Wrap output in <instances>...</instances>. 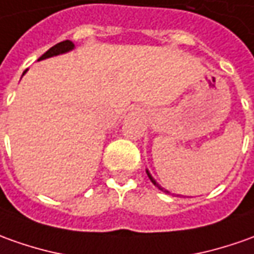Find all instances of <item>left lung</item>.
<instances>
[{
  "label": "left lung",
  "mask_w": 254,
  "mask_h": 254,
  "mask_svg": "<svg viewBox=\"0 0 254 254\" xmlns=\"http://www.w3.org/2000/svg\"><path fill=\"white\" fill-rule=\"evenodd\" d=\"M146 172H147V177L150 178V181H151V182H153V184H154V185H156L157 188H158V189H160V190H163V192H165V193H170V192H168V190H165V189H164V188H161V186H160V185H158V184H157L156 181H154V178H153V177H151V175H150V172H149V171H146Z\"/></svg>",
  "instance_id": "1"
}]
</instances>
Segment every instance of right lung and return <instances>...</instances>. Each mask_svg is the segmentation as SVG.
<instances>
[{
    "label": "right lung",
    "mask_w": 254,
    "mask_h": 254,
    "mask_svg": "<svg viewBox=\"0 0 254 254\" xmlns=\"http://www.w3.org/2000/svg\"><path fill=\"white\" fill-rule=\"evenodd\" d=\"M73 48H75V44H73L72 41H69V40L61 41V43L55 44L54 47L50 48L47 53H44V54L41 55L40 58H39V61H40V60H46V58H50V57H55V55L65 54V53H68V51L73 50ZM23 75H25V73H23Z\"/></svg>",
    "instance_id": "1"
}]
</instances>
